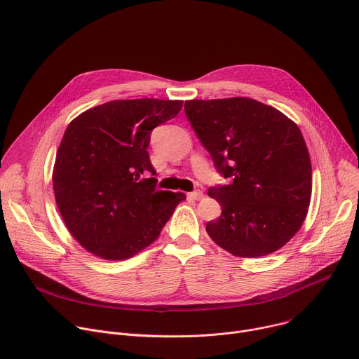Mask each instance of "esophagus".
Returning <instances> with one entry per match:
<instances>
[{
  "label": "esophagus",
  "instance_id": "1",
  "mask_svg": "<svg viewBox=\"0 0 359 359\" xmlns=\"http://www.w3.org/2000/svg\"><path fill=\"white\" fill-rule=\"evenodd\" d=\"M187 198L189 199H191V201H201L202 198H203V191L202 190H193V191H190L189 194H187Z\"/></svg>",
  "mask_w": 359,
  "mask_h": 359
}]
</instances>
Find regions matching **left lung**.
Wrapping results in <instances>:
<instances>
[{"label": "left lung", "instance_id": "left-lung-1", "mask_svg": "<svg viewBox=\"0 0 359 359\" xmlns=\"http://www.w3.org/2000/svg\"><path fill=\"white\" fill-rule=\"evenodd\" d=\"M186 116L229 184L208 194L222 215L206 232L236 257L279 250L308 215L311 157L301 130L282 111L249 97L187 100Z\"/></svg>", "mask_w": 359, "mask_h": 359}]
</instances>
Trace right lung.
Listing matches in <instances>:
<instances>
[{
	"label": "right lung",
	"mask_w": 359,
	"mask_h": 359,
	"mask_svg": "<svg viewBox=\"0 0 359 359\" xmlns=\"http://www.w3.org/2000/svg\"><path fill=\"white\" fill-rule=\"evenodd\" d=\"M182 100H113L66 128L53 169L55 203L72 236L106 260L133 257L160 235L184 193L157 190L147 153L151 130Z\"/></svg>",
	"instance_id": "add662e5"
}]
</instances>
